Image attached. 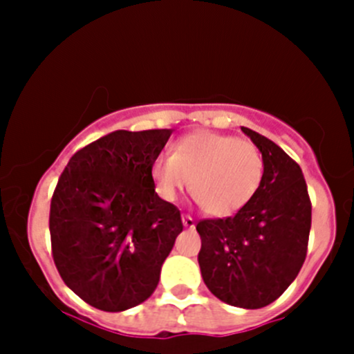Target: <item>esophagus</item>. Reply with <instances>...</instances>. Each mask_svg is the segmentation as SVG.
Segmentation results:
<instances>
[{"instance_id": "obj_1", "label": "esophagus", "mask_w": 354, "mask_h": 354, "mask_svg": "<svg viewBox=\"0 0 354 354\" xmlns=\"http://www.w3.org/2000/svg\"><path fill=\"white\" fill-rule=\"evenodd\" d=\"M183 224H185V227H188V230H194V227H195V219L190 216V214H185V216H183Z\"/></svg>"}]
</instances>
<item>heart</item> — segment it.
Returning <instances> with one entry per match:
<instances>
[{
    "label": "heart",
    "mask_w": 354,
    "mask_h": 354,
    "mask_svg": "<svg viewBox=\"0 0 354 354\" xmlns=\"http://www.w3.org/2000/svg\"><path fill=\"white\" fill-rule=\"evenodd\" d=\"M262 151L246 138L202 130L181 137L173 154L159 156L152 166L157 190L176 198L192 180V195L205 212L233 216L252 202L263 181Z\"/></svg>",
    "instance_id": "1"
}]
</instances>
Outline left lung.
<instances>
[{"mask_svg":"<svg viewBox=\"0 0 354 354\" xmlns=\"http://www.w3.org/2000/svg\"><path fill=\"white\" fill-rule=\"evenodd\" d=\"M241 130L262 151V187L234 216L198 221V266L221 301L255 310L276 301L298 276L308 248L312 202L298 162L263 135Z\"/></svg>","mask_w":354,"mask_h":354,"instance_id":"obj_1","label":"left lung"}]
</instances>
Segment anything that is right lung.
Returning a JSON list of instances; mask_svg holds the SVG:
<instances>
[{
  "label": "right lung",
  "mask_w": 354,
  "mask_h": 354,
  "mask_svg": "<svg viewBox=\"0 0 354 354\" xmlns=\"http://www.w3.org/2000/svg\"><path fill=\"white\" fill-rule=\"evenodd\" d=\"M173 130H118L75 152L49 210L59 276L85 303L123 312L154 292L183 231L180 209L156 194L152 166Z\"/></svg>",
  "instance_id": "right-lung-1"
}]
</instances>
